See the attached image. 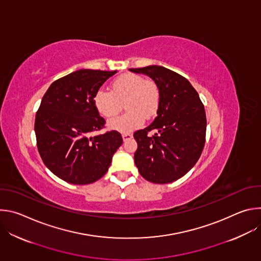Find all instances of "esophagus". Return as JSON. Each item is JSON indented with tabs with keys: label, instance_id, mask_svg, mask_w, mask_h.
I'll use <instances>...</instances> for the list:
<instances>
[{
	"label": "esophagus",
	"instance_id": "34e87169",
	"mask_svg": "<svg viewBox=\"0 0 261 261\" xmlns=\"http://www.w3.org/2000/svg\"><path fill=\"white\" fill-rule=\"evenodd\" d=\"M122 136H123L124 141H127V140H129V139H131L133 137V135L131 133H123Z\"/></svg>",
	"mask_w": 261,
	"mask_h": 261
}]
</instances>
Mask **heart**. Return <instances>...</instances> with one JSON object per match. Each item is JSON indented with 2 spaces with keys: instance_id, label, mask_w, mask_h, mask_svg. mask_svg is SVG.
<instances>
[{
  "instance_id": "obj_1",
  "label": "heart",
  "mask_w": 261,
  "mask_h": 261,
  "mask_svg": "<svg viewBox=\"0 0 261 261\" xmlns=\"http://www.w3.org/2000/svg\"><path fill=\"white\" fill-rule=\"evenodd\" d=\"M161 99L160 89L152 80H144L135 73H126L111 84V91L100 89L94 96L98 113L105 118L117 116L123 103L127 113L108 121V128L122 133L142 126L145 119L156 115Z\"/></svg>"
}]
</instances>
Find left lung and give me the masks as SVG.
Returning a JSON list of instances; mask_svg holds the SVG:
<instances>
[{
	"label": "left lung",
	"mask_w": 261,
	"mask_h": 261,
	"mask_svg": "<svg viewBox=\"0 0 261 261\" xmlns=\"http://www.w3.org/2000/svg\"><path fill=\"white\" fill-rule=\"evenodd\" d=\"M148 75L158 85L161 99L157 117L133 136L139 173L148 181L167 184L187 173L199 159L206 131L204 106L187 79L162 66L129 69ZM155 130L154 136L148 133Z\"/></svg>",
	"instance_id": "left-lung-1"
}]
</instances>
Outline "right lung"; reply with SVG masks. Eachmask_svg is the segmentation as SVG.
<instances>
[{"mask_svg":"<svg viewBox=\"0 0 261 261\" xmlns=\"http://www.w3.org/2000/svg\"><path fill=\"white\" fill-rule=\"evenodd\" d=\"M117 71L82 69L54 82L35 119L37 147L45 166L61 179L87 185L108 170L123 143L118 131L90 136L105 127L94 96Z\"/></svg>","mask_w":261,"mask_h":261,"instance_id":"obj_1","label":"right lung"}]
</instances>
